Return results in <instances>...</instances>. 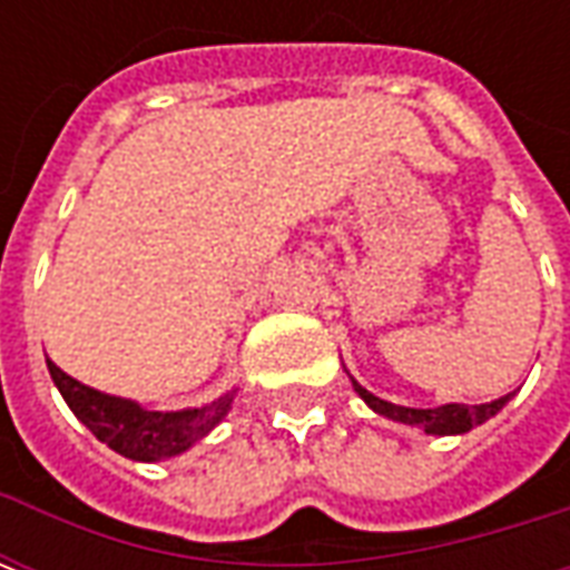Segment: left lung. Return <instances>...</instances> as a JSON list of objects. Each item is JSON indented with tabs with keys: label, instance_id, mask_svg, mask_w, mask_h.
Returning a JSON list of instances; mask_svg holds the SVG:
<instances>
[{
	"label": "left lung",
	"instance_id": "1",
	"mask_svg": "<svg viewBox=\"0 0 570 570\" xmlns=\"http://www.w3.org/2000/svg\"><path fill=\"white\" fill-rule=\"evenodd\" d=\"M347 379L354 384V391H357L360 400H363L375 415H384L387 421H400V424H409V428H419L424 430V433H430V436H461V433H470V430L479 428V424H485L489 419H494V415L513 400V394H507L498 396V400H491V403H479V406L445 403V406L436 409H412L396 406V403H387L382 396L370 394L351 372H347Z\"/></svg>",
	"mask_w": 570,
	"mask_h": 570
}]
</instances>
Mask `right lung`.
<instances>
[{
  "label": "right lung",
  "instance_id": "obj_1",
  "mask_svg": "<svg viewBox=\"0 0 570 570\" xmlns=\"http://www.w3.org/2000/svg\"><path fill=\"white\" fill-rule=\"evenodd\" d=\"M48 372H51L60 396L72 409V415L91 430L97 440L106 442L112 452L125 454L130 461H146V464L188 452L232 412L237 394V387H232L207 406L155 412L137 400L104 394L97 387L76 382L51 360H48Z\"/></svg>",
  "mask_w": 570,
  "mask_h": 570
}]
</instances>
